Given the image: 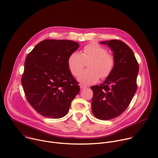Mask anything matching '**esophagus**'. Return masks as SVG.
<instances>
[{
	"label": "esophagus",
	"instance_id": "obj_1",
	"mask_svg": "<svg viewBox=\"0 0 158 158\" xmlns=\"http://www.w3.org/2000/svg\"><path fill=\"white\" fill-rule=\"evenodd\" d=\"M80 88H81V89H82L86 88H87V86H86V85H83V84H80Z\"/></svg>",
	"mask_w": 158,
	"mask_h": 158
}]
</instances>
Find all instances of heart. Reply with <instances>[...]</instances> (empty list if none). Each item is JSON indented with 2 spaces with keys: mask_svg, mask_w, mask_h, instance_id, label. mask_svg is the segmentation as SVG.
<instances>
[{
  "mask_svg": "<svg viewBox=\"0 0 158 158\" xmlns=\"http://www.w3.org/2000/svg\"><path fill=\"white\" fill-rule=\"evenodd\" d=\"M88 69L82 71L78 76V81L83 85L93 84L98 79L107 78L112 73L114 66V58L108 53L103 46L92 43L84 47L81 53H72L67 64L72 74L77 76L88 62Z\"/></svg>",
  "mask_w": 158,
  "mask_h": 158,
  "instance_id": "b5f03b06",
  "label": "heart"
}]
</instances>
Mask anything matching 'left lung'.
Listing matches in <instances>:
<instances>
[{
	"label": "left lung",
	"mask_w": 158,
	"mask_h": 158,
	"mask_svg": "<svg viewBox=\"0 0 158 158\" xmlns=\"http://www.w3.org/2000/svg\"><path fill=\"white\" fill-rule=\"evenodd\" d=\"M112 50L114 66L103 83L91 87L93 92L91 103L94 116L107 120L123 113L137 91L139 64L133 51L118 40L102 41Z\"/></svg>",
	"instance_id": "left-lung-1"
}]
</instances>
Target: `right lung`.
Wrapping results in <instances>:
<instances>
[{
    "label": "right lung",
    "mask_w": 158,
    "mask_h": 158,
    "mask_svg": "<svg viewBox=\"0 0 158 158\" xmlns=\"http://www.w3.org/2000/svg\"><path fill=\"white\" fill-rule=\"evenodd\" d=\"M79 47L71 40H45L27 54L21 84L28 103L41 115L64 117L79 93L67 64L69 55Z\"/></svg>",
    "instance_id": "add662e5"
}]
</instances>
